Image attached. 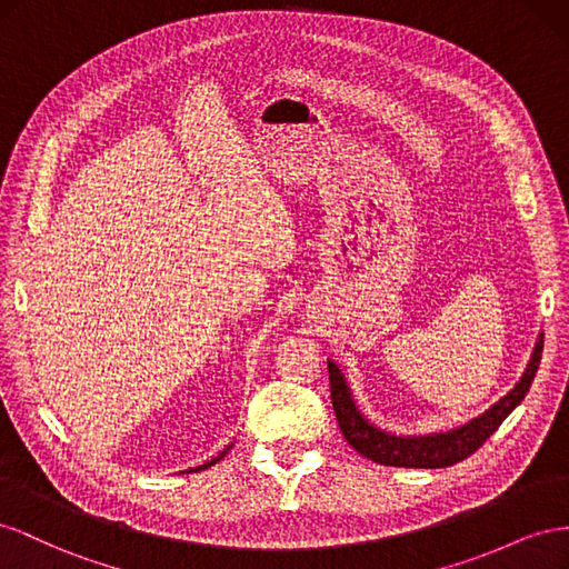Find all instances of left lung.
Here are the masks:
<instances>
[{"mask_svg":"<svg viewBox=\"0 0 569 569\" xmlns=\"http://www.w3.org/2000/svg\"><path fill=\"white\" fill-rule=\"evenodd\" d=\"M543 350V333L537 340L531 360L527 365L525 377L512 388L508 396H502L491 410H486L477 419L467 421L465 427L452 429L446 433H431V436H393L386 433L369 421L355 408L350 398V388L340 375V369L329 362V381H331V402L336 410L338 427L343 431L346 441L371 462L388 465V467H421V469H436V467H450L465 458L472 456L477 448L483 446L519 402L525 400L529 386L537 377V369L541 362Z\"/></svg>","mask_w":569,"mask_h":569,"instance_id":"left-lung-1","label":"left lung"}]
</instances>
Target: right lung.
Listing matches in <instances>:
<instances>
[{
    "label": "right lung",
    "mask_w": 569,
    "mask_h": 569,
    "mask_svg": "<svg viewBox=\"0 0 569 569\" xmlns=\"http://www.w3.org/2000/svg\"><path fill=\"white\" fill-rule=\"evenodd\" d=\"M226 450H229V448H226ZM226 450H223V452H221V456H219V458H214V460H209V462H207V465H200V467H194V472H200V469H207V467H212V465H214V462H219V460H221V458H223V456H226Z\"/></svg>",
    "instance_id": "right-lung-1"
}]
</instances>
